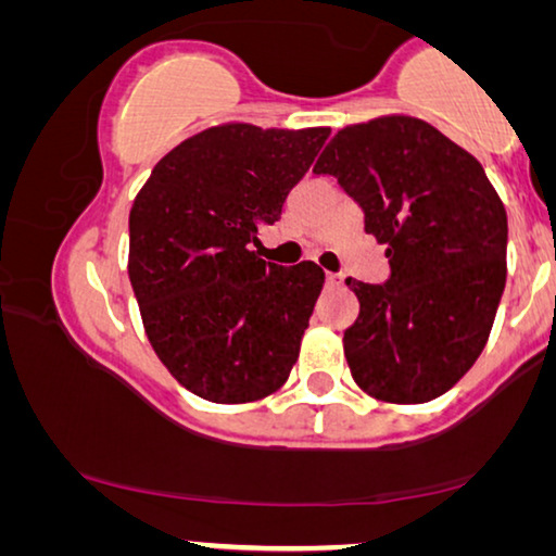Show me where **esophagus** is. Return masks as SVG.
Listing matches in <instances>:
<instances>
[{
    "instance_id": "1",
    "label": "esophagus",
    "mask_w": 556,
    "mask_h": 556,
    "mask_svg": "<svg viewBox=\"0 0 556 556\" xmlns=\"http://www.w3.org/2000/svg\"><path fill=\"white\" fill-rule=\"evenodd\" d=\"M327 285H330V287H340V285H342V277L334 275V271H327Z\"/></svg>"
}]
</instances>
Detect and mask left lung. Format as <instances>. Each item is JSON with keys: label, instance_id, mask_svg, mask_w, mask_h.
I'll return each mask as SVG.
<instances>
[{"label": "left lung", "instance_id": "obj_1", "mask_svg": "<svg viewBox=\"0 0 556 556\" xmlns=\"http://www.w3.org/2000/svg\"><path fill=\"white\" fill-rule=\"evenodd\" d=\"M365 211L390 279L350 277L359 302L345 330L350 372L386 403H428L486 348L506 285V208L471 153L413 115L338 130L315 163Z\"/></svg>", "mask_w": 556, "mask_h": 556}]
</instances>
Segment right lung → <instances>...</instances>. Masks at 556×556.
<instances>
[{"instance_id":"1","label":"right lung","mask_w":556,"mask_h":556,"mask_svg":"<svg viewBox=\"0 0 556 556\" xmlns=\"http://www.w3.org/2000/svg\"><path fill=\"white\" fill-rule=\"evenodd\" d=\"M330 128L222 123L163 155L130 208L128 275L148 340L186 390L262 401L285 386L325 285L252 252Z\"/></svg>"}]
</instances>
